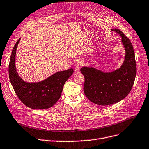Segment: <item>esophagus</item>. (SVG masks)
<instances>
[{
	"mask_svg": "<svg viewBox=\"0 0 149 149\" xmlns=\"http://www.w3.org/2000/svg\"><path fill=\"white\" fill-rule=\"evenodd\" d=\"M83 63L81 61H77L75 65H74V69H75V71H79L80 69V68L83 66Z\"/></svg>",
	"mask_w": 149,
	"mask_h": 149,
	"instance_id": "esophagus-1",
	"label": "esophagus"
}]
</instances>
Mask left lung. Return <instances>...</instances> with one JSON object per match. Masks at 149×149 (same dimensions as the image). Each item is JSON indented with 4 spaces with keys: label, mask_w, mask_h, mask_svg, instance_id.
Here are the masks:
<instances>
[{
    "label": "left lung",
    "mask_w": 149,
    "mask_h": 149,
    "mask_svg": "<svg viewBox=\"0 0 149 149\" xmlns=\"http://www.w3.org/2000/svg\"><path fill=\"white\" fill-rule=\"evenodd\" d=\"M122 37L125 49V60L116 70L106 72L92 66H83L80 71L84 77V92L93 103L108 105L123 100L130 92L136 74V66L133 46L120 30L114 28Z\"/></svg>",
    "instance_id": "1"
}]
</instances>
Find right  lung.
I'll return each mask as SVG.
<instances>
[{"label": "right lung", "mask_w": 149, "mask_h": 149, "mask_svg": "<svg viewBox=\"0 0 149 149\" xmlns=\"http://www.w3.org/2000/svg\"><path fill=\"white\" fill-rule=\"evenodd\" d=\"M19 38L14 45L9 65V80L20 101L27 107L44 110L53 107L59 100L63 86L74 72L72 68L57 72L39 82L28 83L19 76L15 67V54Z\"/></svg>", "instance_id": "right-lung-1"}]
</instances>
